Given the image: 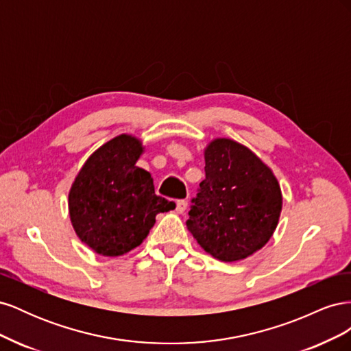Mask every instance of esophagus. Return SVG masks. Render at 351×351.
<instances>
[{"label":"esophagus","mask_w":351,"mask_h":351,"mask_svg":"<svg viewBox=\"0 0 351 351\" xmlns=\"http://www.w3.org/2000/svg\"><path fill=\"white\" fill-rule=\"evenodd\" d=\"M177 212L178 214H183V212L187 209V202L186 200H177Z\"/></svg>","instance_id":"obj_1"}]
</instances>
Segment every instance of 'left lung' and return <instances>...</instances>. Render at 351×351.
Returning <instances> with one entry per match:
<instances>
[{
  "label": "left lung",
  "instance_id": "8db88e82",
  "mask_svg": "<svg viewBox=\"0 0 351 351\" xmlns=\"http://www.w3.org/2000/svg\"><path fill=\"white\" fill-rule=\"evenodd\" d=\"M205 176L186 226L215 259H246L269 241L278 226V180L249 147L226 137L206 146Z\"/></svg>",
  "mask_w": 351,
  "mask_h": 351
}]
</instances>
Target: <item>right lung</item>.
Here are the masks:
<instances>
[{
    "instance_id": "obj_1",
    "label": "right lung",
    "mask_w": 351,
    "mask_h": 351,
    "mask_svg": "<svg viewBox=\"0 0 351 351\" xmlns=\"http://www.w3.org/2000/svg\"><path fill=\"white\" fill-rule=\"evenodd\" d=\"M142 152L137 137L117 136L88 158L71 184L73 228L102 256H121L141 246L159 212L176 208L174 202L155 195L151 174L136 167Z\"/></svg>"
}]
</instances>
